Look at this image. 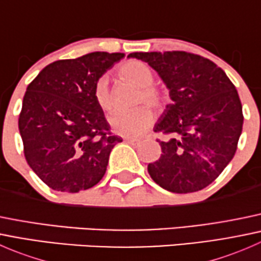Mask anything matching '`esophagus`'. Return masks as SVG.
Wrapping results in <instances>:
<instances>
[{"instance_id": "1", "label": "esophagus", "mask_w": 261, "mask_h": 261, "mask_svg": "<svg viewBox=\"0 0 261 261\" xmlns=\"http://www.w3.org/2000/svg\"><path fill=\"white\" fill-rule=\"evenodd\" d=\"M125 141L127 144H130V145H133V146L140 145V140H138V139H125Z\"/></svg>"}]
</instances>
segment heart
<instances>
[{
    "mask_svg": "<svg viewBox=\"0 0 261 261\" xmlns=\"http://www.w3.org/2000/svg\"><path fill=\"white\" fill-rule=\"evenodd\" d=\"M117 74L126 83L139 88L136 105L146 103L155 110H162L168 102V94L164 88L152 83L154 72L149 65L140 60H126L117 67ZM93 97L99 109L110 112L114 109L110 82L107 75H101L93 87ZM110 125L118 135L126 138H138L154 122V114L147 106H140L133 111H116L110 116Z\"/></svg>",
    "mask_w": 261,
    "mask_h": 261,
    "instance_id": "obj_1",
    "label": "heart"
}]
</instances>
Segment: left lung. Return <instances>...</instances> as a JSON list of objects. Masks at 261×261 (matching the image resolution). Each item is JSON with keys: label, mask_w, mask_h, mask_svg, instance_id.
I'll return each mask as SVG.
<instances>
[{"label": "left lung", "mask_w": 261, "mask_h": 261, "mask_svg": "<svg viewBox=\"0 0 261 261\" xmlns=\"http://www.w3.org/2000/svg\"><path fill=\"white\" fill-rule=\"evenodd\" d=\"M156 70L173 103L155 133L162 156L147 165L150 177L173 193L201 191L232 160L243 131V106L226 73L201 55L187 51L131 53Z\"/></svg>", "instance_id": "8db88e82"}]
</instances>
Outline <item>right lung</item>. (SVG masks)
<instances>
[{
    "mask_svg": "<svg viewBox=\"0 0 261 261\" xmlns=\"http://www.w3.org/2000/svg\"><path fill=\"white\" fill-rule=\"evenodd\" d=\"M123 53L94 51L46 65L26 88L18 130L26 162L54 191L77 193L105 175L122 139L112 135L96 103V81Z\"/></svg>",
    "mask_w": 261,
    "mask_h": 261,
    "instance_id": "add662e5",
    "label": "right lung"
}]
</instances>
